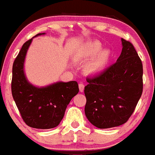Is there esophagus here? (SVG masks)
Returning a JSON list of instances; mask_svg holds the SVG:
<instances>
[{"label":"esophagus","instance_id":"1","mask_svg":"<svg viewBox=\"0 0 155 155\" xmlns=\"http://www.w3.org/2000/svg\"><path fill=\"white\" fill-rule=\"evenodd\" d=\"M79 90H80L81 92H83L84 90V84L83 83L79 84Z\"/></svg>","mask_w":155,"mask_h":155}]
</instances>
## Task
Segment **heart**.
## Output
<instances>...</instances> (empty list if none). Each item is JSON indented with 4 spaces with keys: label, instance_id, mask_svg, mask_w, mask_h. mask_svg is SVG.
Here are the masks:
<instances>
[{
    "label": "heart",
    "instance_id": "heart-1",
    "mask_svg": "<svg viewBox=\"0 0 155 155\" xmlns=\"http://www.w3.org/2000/svg\"><path fill=\"white\" fill-rule=\"evenodd\" d=\"M103 49V45L99 41H91L82 46L81 54L84 58H93L86 69L90 73L101 71L108 64L111 57V52L108 49Z\"/></svg>",
    "mask_w": 155,
    "mask_h": 155
}]
</instances>
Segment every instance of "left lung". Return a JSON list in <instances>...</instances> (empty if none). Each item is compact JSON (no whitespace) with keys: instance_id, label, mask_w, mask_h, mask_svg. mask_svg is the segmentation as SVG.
Here are the masks:
<instances>
[{"instance_id":"left-lung-1","label":"left lung","mask_w":155,"mask_h":155,"mask_svg":"<svg viewBox=\"0 0 155 155\" xmlns=\"http://www.w3.org/2000/svg\"><path fill=\"white\" fill-rule=\"evenodd\" d=\"M116 63L100 74L87 78L85 115L91 124L108 129L124 124L132 116L143 91V67L134 45L122 39Z\"/></svg>"}]
</instances>
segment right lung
Listing matches in <instances>:
<instances>
[{
	"mask_svg": "<svg viewBox=\"0 0 155 155\" xmlns=\"http://www.w3.org/2000/svg\"><path fill=\"white\" fill-rule=\"evenodd\" d=\"M45 34L39 33L35 36ZM32 39L22 46L13 64L11 91L21 117L28 126L48 129L58 126L67 106L79 92L77 81L57 82L45 87L32 86L26 79L23 64Z\"/></svg>",
	"mask_w": 155,
	"mask_h": 155,
	"instance_id": "right-lung-1",
	"label": "right lung"
}]
</instances>
